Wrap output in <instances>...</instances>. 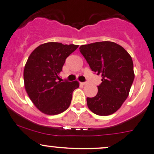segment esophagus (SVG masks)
<instances>
[{"mask_svg":"<svg viewBox=\"0 0 154 154\" xmlns=\"http://www.w3.org/2000/svg\"><path fill=\"white\" fill-rule=\"evenodd\" d=\"M81 84H82V85H86V84H87V82H81Z\"/></svg>","mask_w":154,"mask_h":154,"instance_id":"obj_1","label":"esophagus"}]
</instances>
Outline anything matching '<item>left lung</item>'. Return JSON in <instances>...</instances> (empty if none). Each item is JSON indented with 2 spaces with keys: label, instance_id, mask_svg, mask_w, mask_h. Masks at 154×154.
Returning a JSON list of instances; mask_svg holds the SVG:
<instances>
[{
  "label": "left lung",
  "instance_id": "8db88e82",
  "mask_svg": "<svg viewBox=\"0 0 154 154\" xmlns=\"http://www.w3.org/2000/svg\"><path fill=\"white\" fill-rule=\"evenodd\" d=\"M80 51L91 70L102 77L97 94L87 97V106L97 115L114 114L128 97L134 80L131 57L122 46L111 41L82 45Z\"/></svg>",
  "mask_w": 154,
  "mask_h": 154
}]
</instances>
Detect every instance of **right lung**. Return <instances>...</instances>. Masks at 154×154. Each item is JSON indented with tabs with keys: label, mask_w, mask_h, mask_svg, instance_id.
Here are the masks:
<instances>
[{
	"label": "right lung",
	"mask_w": 154,
	"mask_h": 154,
	"mask_svg": "<svg viewBox=\"0 0 154 154\" xmlns=\"http://www.w3.org/2000/svg\"><path fill=\"white\" fill-rule=\"evenodd\" d=\"M78 46L49 42L40 45L29 57L23 71L24 86L32 103L43 114H59L70 106L73 91L80 84L57 80L66 59Z\"/></svg>",
	"instance_id": "obj_1"
}]
</instances>
